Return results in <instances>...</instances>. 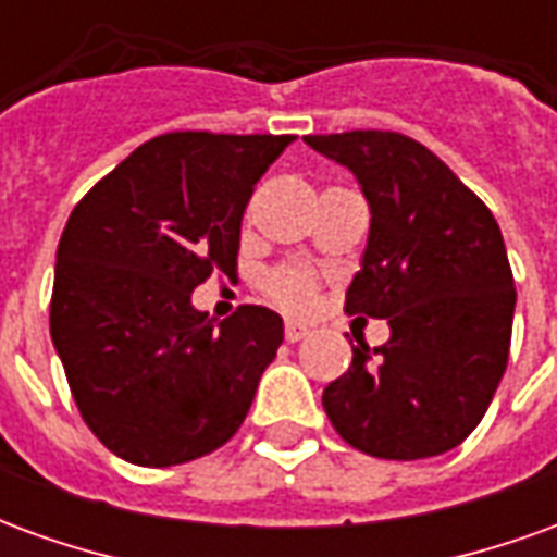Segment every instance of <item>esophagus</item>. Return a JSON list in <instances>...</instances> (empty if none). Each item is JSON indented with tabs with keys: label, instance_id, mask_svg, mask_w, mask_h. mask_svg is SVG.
Segmentation results:
<instances>
[{
	"label": "esophagus",
	"instance_id": "34e87169",
	"mask_svg": "<svg viewBox=\"0 0 557 557\" xmlns=\"http://www.w3.org/2000/svg\"><path fill=\"white\" fill-rule=\"evenodd\" d=\"M304 337H307V325H301V322H286V339L289 343H298Z\"/></svg>",
	"mask_w": 557,
	"mask_h": 557
}]
</instances>
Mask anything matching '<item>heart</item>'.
Returning <instances> with one entry per match:
<instances>
[{
	"label": "heart",
	"mask_w": 557,
	"mask_h": 557,
	"mask_svg": "<svg viewBox=\"0 0 557 557\" xmlns=\"http://www.w3.org/2000/svg\"><path fill=\"white\" fill-rule=\"evenodd\" d=\"M259 286L265 292V298L286 310H307L315 301V271L301 262H283L271 268L262 274Z\"/></svg>",
	"instance_id": "obj_1"
}]
</instances>
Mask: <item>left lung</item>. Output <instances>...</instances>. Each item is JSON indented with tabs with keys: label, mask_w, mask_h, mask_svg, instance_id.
Wrapping results in <instances>:
<instances>
[{
	"label": "left lung",
	"mask_w": 557,
	"mask_h": 557,
	"mask_svg": "<svg viewBox=\"0 0 557 557\" xmlns=\"http://www.w3.org/2000/svg\"><path fill=\"white\" fill-rule=\"evenodd\" d=\"M349 166L370 202V242L346 313L387 319L391 339L351 346L322 394L343 442L379 459L462 444L507 370L516 286L492 211L450 166L397 131L304 137Z\"/></svg>",
	"instance_id": "8db88e82"
}]
</instances>
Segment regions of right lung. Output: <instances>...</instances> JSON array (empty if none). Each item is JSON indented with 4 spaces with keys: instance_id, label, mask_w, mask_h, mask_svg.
Masks as SVG:
<instances>
[{
    "instance_id": "obj_1",
    "label": "right lung",
    "mask_w": 557,
    "mask_h": 557,
    "mask_svg": "<svg viewBox=\"0 0 557 557\" xmlns=\"http://www.w3.org/2000/svg\"><path fill=\"white\" fill-rule=\"evenodd\" d=\"M292 134L175 131L83 196L55 250L50 334L79 414L134 466L218 450L250 411L283 319L244 304L214 325L190 292L235 274L244 208Z\"/></svg>"
}]
</instances>
